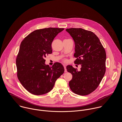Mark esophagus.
<instances>
[{"mask_svg":"<svg viewBox=\"0 0 122 122\" xmlns=\"http://www.w3.org/2000/svg\"><path fill=\"white\" fill-rule=\"evenodd\" d=\"M63 66H64V72H67V70H66V65H65V64H64L63 65Z\"/></svg>","mask_w":122,"mask_h":122,"instance_id":"obj_1","label":"esophagus"}]
</instances>
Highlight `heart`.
<instances>
[{"label":"heart","instance_id":"heart-1","mask_svg":"<svg viewBox=\"0 0 122 122\" xmlns=\"http://www.w3.org/2000/svg\"><path fill=\"white\" fill-rule=\"evenodd\" d=\"M63 61H64V62H66V61H67V60L65 59V60H63Z\"/></svg>","mask_w":122,"mask_h":122}]
</instances>
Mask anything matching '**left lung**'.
<instances>
[{
  "mask_svg": "<svg viewBox=\"0 0 122 122\" xmlns=\"http://www.w3.org/2000/svg\"><path fill=\"white\" fill-rule=\"evenodd\" d=\"M66 30L74 40L75 64L81 65L78 71L71 65L67 66L72 75L69 82L71 91L79 95H87L99 86L106 72V53L98 36L82 28H70Z\"/></svg>",
  "mask_w": 122,
  "mask_h": 122,
  "instance_id": "left-lung-1",
  "label": "left lung"
}]
</instances>
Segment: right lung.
I'll return each mask as SVG.
<instances>
[{"label": "right lung", "instance_id": "add662e5", "mask_svg": "<svg viewBox=\"0 0 122 122\" xmlns=\"http://www.w3.org/2000/svg\"><path fill=\"white\" fill-rule=\"evenodd\" d=\"M64 28H48L32 32L21 42L16 59L17 76L22 86L36 95L52 90L64 69L59 62L52 67L45 64L46 56L52 53V43Z\"/></svg>", "mask_w": 122, "mask_h": 122}]
</instances>
